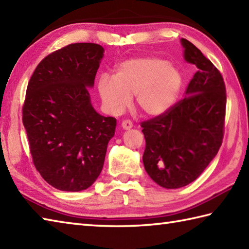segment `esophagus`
<instances>
[{
    "instance_id": "esophagus-1",
    "label": "esophagus",
    "mask_w": 249,
    "mask_h": 249,
    "mask_svg": "<svg viewBox=\"0 0 249 249\" xmlns=\"http://www.w3.org/2000/svg\"><path fill=\"white\" fill-rule=\"evenodd\" d=\"M121 126H123L124 130H130L133 126V124L131 123L130 120H124L123 121V124H121Z\"/></svg>"
}]
</instances>
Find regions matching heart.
<instances>
[{
    "label": "heart",
    "instance_id": "heart-1",
    "mask_svg": "<svg viewBox=\"0 0 249 249\" xmlns=\"http://www.w3.org/2000/svg\"><path fill=\"white\" fill-rule=\"evenodd\" d=\"M180 70L167 60L146 56L126 59L116 68L115 77L102 74L98 94L105 110L120 115L135 94V104L147 116H159L175 104L182 88Z\"/></svg>",
    "mask_w": 249,
    "mask_h": 249
}]
</instances>
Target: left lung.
<instances>
[{
	"mask_svg": "<svg viewBox=\"0 0 249 249\" xmlns=\"http://www.w3.org/2000/svg\"><path fill=\"white\" fill-rule=\"evenodd\" d=\"M184 59L198 68L185 97L166 112L141 124L144 168L166 189L185 186L201 175L222 144L227 93L214 65L186 39Z\"/></svg>",
	"mask_w": 249,
	"mask_h": 249,
	"instance_id": "1",
	"label": "left lung"
}]
</instances>
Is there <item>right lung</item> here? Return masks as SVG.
Wrapping results in <instances>:
<instances>
[{
    "label": "right lung",
    "instance_id": "1",
    "mask_svg": "<svg viewBox=\"0 0 249 249\" xmlns=\"http://www.w3.org/2000/svg\"><path fill=\"white\" fill-rule=\"evenodd\" d=\"M103 56L102 45L69 44L42 59L28 83L22 124L32 160L60 191H83L95 182L115 134L116 119L98 114L88 91Z\"/></svg>",
    "mask_w": 249,
    "mask_h": 249
}]
</instances>
